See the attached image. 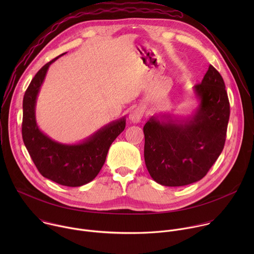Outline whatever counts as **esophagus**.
<instances>
[{"label": "esophagus", "mask_w": 254, "mask_h": 254, "mask_svg": "<svg viewBox=\"0 0 254 254\" xmlns=\"http://www.w3.org/2000/svg\"><path fill=\"white\" fill-rule=\"evenodd\" d=\"M143 117V110L141 107H135L129 114V121L133 124H137Z\"/></svg>", "instance_id": "34e87169"}]
</instances>
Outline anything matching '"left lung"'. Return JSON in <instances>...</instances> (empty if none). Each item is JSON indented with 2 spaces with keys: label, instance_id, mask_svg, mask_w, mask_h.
<instances>
[{
  "label": "left lung",
  "instance_id": "1",
  "mask_svg": "<svg viewBox=\"0 0 254 254\" xmlns=\"http://www.w3.org/2000/svg\"><path fill=\"white\" fill-rule=\"evenodd\" d=\"M194 91L200 104L192 117H152L143 127L144 162L151 177L163 186L197 182L224 148L230 105L222 76L210 65Z\"/></svg>",
  "mask_w": 254,
  "mask_h": 254
}]
</instances>
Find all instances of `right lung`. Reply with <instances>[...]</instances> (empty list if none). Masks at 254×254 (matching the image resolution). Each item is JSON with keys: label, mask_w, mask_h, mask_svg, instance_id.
Instances as JSON below:
<instances>
[{"label": "right lung", "mask_w": 254, "mask_h": 254, "mask_svg": "<svg viewBox=\"0 0 254 254\" xmlns=\"http://www.w3.org/2000/svg\"><path fill=\"white\" fill-rule=\"evenodd\" d=\"M62 55L36 73L24 94L22 136L32 161L43 177L63 186L79 187L97 176L111 144L126 127V119L106 125L76 144L60 143L44 134L36 124V99L49 66Z\"/></svg>", "instance_id": "obj_1"}]
</instances>
